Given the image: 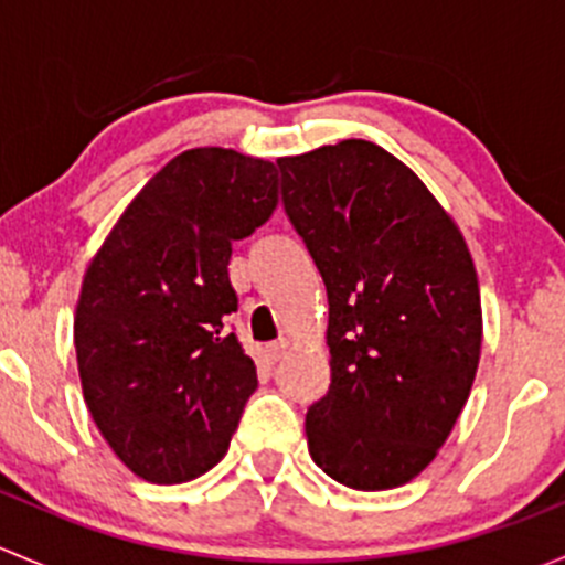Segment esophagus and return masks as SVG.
<instances>
[{"mask_svg":"<svg viewBox=\"0 0 565 565\" xmlns=\"http://www.w3.org/2000/svg\"><path fill=\"white\" fill-rule=\"evenodd\" d=\"M284 352H287V341H273V344H267L265 347V358H267V361H270V363H276L278 361V358H281L284 355Z\"/></svg>","mask_w":565,"mask_h":565,"instance_id":"obj_1","label":"esophagus"}]
</instances>
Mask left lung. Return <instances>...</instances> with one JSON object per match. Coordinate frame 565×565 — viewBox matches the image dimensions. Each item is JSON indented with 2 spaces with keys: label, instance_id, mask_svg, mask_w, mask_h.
Masks as SVG:
<instances>
[{
  "label": "left lung",
  "instance_id": "obj_1",
  "mask_svg": "<svg viewBox=\"0 0 565 565\" xmlns=\"http://www.w3.org/2000/svg\"><path fill=\"white\" fill-rule=\"evenodd\" d=\"M278 167L330 306V388L306 413L309 454L350 489L402 487L437 457L476 380L472 256L429 188L372 141Z\"/></svg>",
  "mask_w": 565,
  "mask_h": 565
}]
</instances>
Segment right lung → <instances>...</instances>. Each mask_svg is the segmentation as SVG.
Here are the masks:
<instances>
[{
  "mask_svg": "<svg viewBox=\"0 0 565 565\" xmlns=\"http://www.w3.org/2000/svg\"><path fill=\"white\" fill-rule=\"evenodd\" d=\"M270 161L196 147L119 215L84 273L73 322L89 415L125 467L182 483L218 465L256 391L226 315L232 243L276 210Z\"/></svg>",
  "mask_w": 565,
  "mask_h": 565,
  "instance_id": "add662e5",
  "label": "right lung"
}]
</instances>
